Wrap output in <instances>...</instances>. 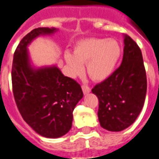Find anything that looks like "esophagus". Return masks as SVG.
Masks as SVG:
<instances>
[{"label": "esophagus", "instance_id": "1", "mask_svg": "<svg viewBox=\"0 0 159 159\" xmlns=\"http://www.w3.org/2000/svg\"><path fill=\"white\" fill-rule=\"evenodd\" d=\"M82 89H83L84 94H87V93H89L91 91V89L89 86H87V85H83L82 86Z\"/></svg>", "mask_w": 159, "mask_h": 159}]
</instances>
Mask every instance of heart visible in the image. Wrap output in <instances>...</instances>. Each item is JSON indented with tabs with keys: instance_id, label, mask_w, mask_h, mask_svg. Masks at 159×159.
Instances as JSON below:
<instances>
[{
	"instance_id": "heart-1",
	"label": "heart",
	"mask_w": 159,
	"mask_h": 159,
	"mask_svg": "<svg viewBox=\"0 0 159 159\" xmlns=\"http://www.w3.org/2000/svg\"><path fill=\"white\" fill-rule=\"evenodd\" d=\"M122 48L117 41L104 38H88L74 47L73 54L66 52L65 59L71 76L87 72L93 81L102 82L111 76L119 61Z\"/></svg>"
}]
</instances>
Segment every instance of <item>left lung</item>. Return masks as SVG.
<instances>
[{
    "instance_id": "8db88e82",
    "label": "left lung",
    "mask_w": 159,
    "mask_h": 159,
    "mask_svg": "<svg viewBox=\"0 0 159 159\" xmlns=\"http://www.w3.org/2000/svg\"><path fill=\"white\" fill-rule=\"evenodd\" d=\"M147 88L141 51L130 36H125L121 66L92 89L99 100L100 126L115 132L129 127L141 111Z\"/></svg>"
}]
</instances>
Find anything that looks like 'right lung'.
Instances as JSON below:
<instances>
[{
	"label": "right lung",
	"instance_id": "obj_1",
	"mask_svg": "<svg viewBox=\"0 0 159 159\" xmlns=\"http://www.w3.org/2000/svg\"><path fill=\"white\" fill-rule=\"evenodd\" d=\"M54 28H36L23 38L13 55L12 92L21 116L42 136L59 138L69 132L73 110L83 96L78 83L65 76L56 66L33 69L27 46L40 35H50Z\"/></svg>",
	"mask_w": 159,
	"mask_h": 159
}]
</instances>
